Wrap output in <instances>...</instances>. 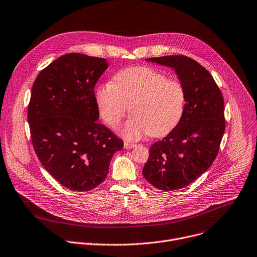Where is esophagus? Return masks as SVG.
Wrapping results in <instances>:
<instances>
[{
    "label": "esophagus",
    "instance_id": "obj_1",
    "mask_svg": "<svg viewBox=\"0 0 257 257\" xmlns=\"http://www.w3.org/2000/svg\"><path fill=\"white\" fill-rule=\"evenodd\" d=\"M136 147V145L135 144H131V143H124V148L126 149V150H131V149H133V148H135Z\"/></svg>",
    "mask_w": 257,
    "mask_h": 257
}]
</instances>
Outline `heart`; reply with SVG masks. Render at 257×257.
I'll list each match as a JSON object with an SVG mask.
<instances>
[{"mask_svg":"<svg viewBox=\"0 0 257 257\" xmlns=\"http://www.w3.org/2000/svg\"><path fill=\"white\" fill-rule=\"evenodd\" d=\"M96 102L104 122L116 128L129 108L133 114L121 129L122 135L135 141L146 134L162 136L179 123L186 93L177 80L149 66H132L113 77L112 83L95 91Z\"/></svg>","mask_w":257,"mask_h":257,"instance_id":"obj_1","label":"heart"}]
</instances>
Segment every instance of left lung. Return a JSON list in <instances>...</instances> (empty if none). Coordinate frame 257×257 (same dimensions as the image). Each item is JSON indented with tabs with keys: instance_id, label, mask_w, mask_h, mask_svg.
I'll use <instances>...</instances> for the list:
<instances>
[{
	"instance_id": "obj_1",
	"label": "left lung",
	"mask_w": 257,
	"mask_h": 257,
	"mask_svg": "<svg viewBox=\"0 0 257 257\" xmlns=\"http://www.w3.org/2000/svg\"><path fill=\"white\" fill-rule=\"evenodd\" d=\"M147 60L174 68L186 100L176 127L150 148L143 174L161 191L183 189L211 166L218 154L225 129L223 97L211 74L188 56Z\"/></svg>"
}]
</instances>
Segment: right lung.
Here are the masks:
<instances>
[{"label":"right lung","mask_w":257,"mask_h":257,"mask_svg":"<svg viewBox=\"0 0 257 257\" xmlns=\"http://www.w3.org/2000/svg\"><path fill=\"white\" fill-rule=\"evenodd\" d=\"M104 58L60 56L40 72L28 108L31 137L41 164L66 189L88 192L106 178L123 142L99 116L94 87L107 68Z\"/></svg>","instance_id":"right-lung-1"}]
</instances>
